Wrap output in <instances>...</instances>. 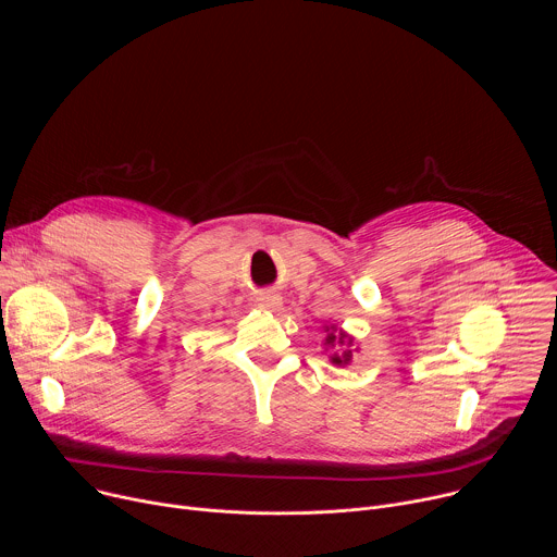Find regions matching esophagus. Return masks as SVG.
I'll list each match as a JSON object with an SVG mask.
<instances>
[{
    "label": "esophagus",
    "mask_w": 557,
    "mask_h": 557,
    "mask_svg": "<svg viewBox=\"0 0 557 557\" xmlns=\"http://www.w3.org/2000/svg\"><path fill=\"white\" fill-rule=\"evenodd\" d=\"M258 306L262 310H269V312H275L282 308V297L277 293H264L258 297Z\"/></svg>",
    "instance_id": "1"
}]
</instances>
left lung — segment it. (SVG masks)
I'll return each mask as SVG.
<instances>
[{
	"instance_id": "left-lung-1",
	"label": "left lung",
	"mask_w": 557,
	"mask_h": 557,
	"mask_svg": "<svg viewBox=\"0 0 557 557\" xmlns=\"http://www.w3.org/2000/svg\"><path fill=\"white\" fill-rule=\"evenodd\" d=\"M324 333H326V339H324V346L326 350L329 348H335V352L331 355V363L335 366H348L352 361V344H355V337L348 335L346 331H342L337 324H331V326H324Z\"/></svg>"
}]
</instances>
